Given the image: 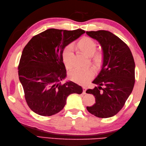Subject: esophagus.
Listing matches in <instances>:
<instances>
[{"label": "esophagus", "instance_id": "1", "mask_svg": "<svg viewBox=\"0 0 146 146\" xmlns=\"http://www.w3.org/2000/svg\"><path fill=\"white\" fill-rule=\"evenodd\" d=\"M82 88H83V94H86V87H85V86H83Z\"/></svg>", "mask_w": 146, "mask_h": 146}]
</instances>
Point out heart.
<instances>
[{
	"label": "heart",
	"instance_id": "1",
	"mask_svg": "<svg viewBox=\"0 0 146 146\" xmlns=\"http://www.w3.org/2000/svg\"><path fill=\"white\" fill-rule=\"evenodd\" d=\"M77 49L90 56V61L95 68L102 66L104 61V55L100 51H96L97 44L94 39L89 37H83L76 42ZM72 49L70 46H67L63 49L62 53V60L64 66L67 69H70L72 66L71 63ZM94 76V71L91 68L86 69H76L70 72L69 78L73 82L80 85H85Z\"/></svg>",
	"mask_w": 146,
	"mask_h": 146
}]
</instances>
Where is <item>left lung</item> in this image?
<instances>
[{
	"mask_svg": "<svg viewBox=\"0 0 146 146\" xmlns=\"http://www.w3.org/2000/svg\"><path fill=\"white\" fill-rule=\"evenodd\" d=\"M86 33L100 42L104 52L103 67L92 82L98 86L86 91L95 96V104L86 109L100 118L113 117L124 106L134 88V58L129 46L113 33L104 30Z\"/></svg>",
	"mask_w": 146,
	"mask_h": 146,
	"instance_id": "obj_1",
	"label": "left lung"
}]
</instances>
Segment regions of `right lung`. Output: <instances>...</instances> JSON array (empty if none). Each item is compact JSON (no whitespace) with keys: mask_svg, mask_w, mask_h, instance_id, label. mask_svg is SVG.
<instances>
[{"mask_svg":"<svg viewBox=\"0 0 146 146\" xmlns=\"http://www.w3.org/2000/svg\"><path fill=\"white\" fill-rule=\"evenodd\" d=\"M78 29H49L33 36L24 47L18 75L29 107L42 116H51L64 108L68 95L82 94V88L69 82L62 60L63 49L85 33Z\"/></svg>","mask_w":146,"mask_h":146,"instance_id":"obj_1","label":"right lung"}]
</instances>
